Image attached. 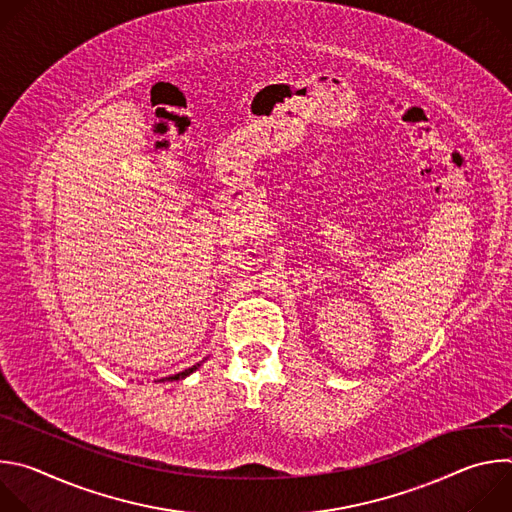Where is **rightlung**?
<instances>
[{"label": "right lung", "instance_id": "1", "mask_svg": "<svg viewBox=\"0 0 512 512\" xmlns=\"http://www.w3.org/2000/svg\"><path fill=\"white\" fill-rule=\"evenodd\" d=\"M196 369H198V364H194V367H190V369H186V371H182V373H178V375H174V377H166V379H162V381H180V379L188 377L190 373H194Z\"/></svg>", "mask_w": 512, "mask_h": 512}]
</instances>
